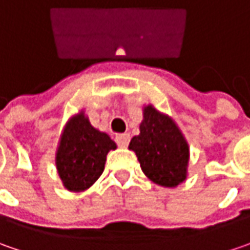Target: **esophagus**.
<instances>
[{
    "label": "esophagus",
    "instance_id": "1",
    "mask_svg": "<svg viewBox=\"0 0 250 250\" xmlns=\"http://www.w3.org/2000/svg\"><path fill=\"white\" fill-rule=\"evenodd\" d=\"M116 143H117V146H120V148H125V146H128V143H130V134H119V136H116Z\"/></svg>",
    "mask_w": 250,
    "mask_h": 250
}]
</instances>
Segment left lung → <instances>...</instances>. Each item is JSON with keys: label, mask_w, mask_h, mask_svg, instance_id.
I'll list each match as a JSON object with an SVG mask.
<instances>
[{"label": "left lung", "mask_w": 250, "mask_h": 250, "mask_svg": "<svg viewBox=\"0 0 250 250\" xmlns=\"http://www.w3.org/2000/svg\"><path fill=\"white\" fill-rule=\"evenodd\" d=\"M144 175L164 188H176L188 179L189 144L179 125L154 104L143 107L140 134L130 141Z\"/></svg>", "instance_id": "1"}]
</instances>
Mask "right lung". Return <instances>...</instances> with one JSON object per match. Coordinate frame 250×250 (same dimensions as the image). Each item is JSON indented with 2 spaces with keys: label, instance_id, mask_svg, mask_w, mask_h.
<instances>
[{
  "label": "right lung",
  "instance_id": "obj_1",
  "mask_svg": "<svg viewBox=\"0 0 250 250\" xmlns=\"http://www.w3.org/2000/svg\"><path fill=\"white\" fill-rule=\"evenodd\" d=\"M113 140L95 128L83 110L72 114L61 131L56 168L68 191L89 189L104 173L106 155L116 149Z\"/></svg>",
  "mask_w": 250,
  "mask_h": 250
}]
</instances>
